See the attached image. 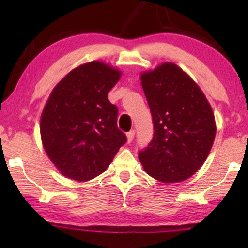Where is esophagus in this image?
Instances as JSON below:
<instances>
[{"instance_id":"34e87169","label":"esophagus","mask_w":248,"mask_h":248,"mask_svg":"<svg viewBox=\"0 0 248 248\" xmlns=\"http://www.w3.org/2000/svg\"><path fill=\"white\" fill-rule=\"evenodd\" d=\"M134 133H136V131H134V130H131V131H129V132L127 133V139H128V143H131V142L133 141Z\"/></svg>"}]
</instances>
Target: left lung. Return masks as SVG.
I'll return each mask as SVG.
<instances>
[{
  "label": "left lung",
  "instance_id": "1",
  "mask_svg": "<svg viewBox=\"0 0 248 248\" xmlns=\"http://www.w3.org/2000/svg\"><path fill=\"white\" fill-rule=\"evenodd\" d=\"M141 84L154 127L152 141L139 152L141 164L158 182H183L202 166L212 148V108L189 75L170 62L142 73Z\"/></svg>",
  "mask_w": 248,
  "mask_h": 248
}]
</instances>
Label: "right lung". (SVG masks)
Wrapping results in <instances>:
<instances>
[{"mask_svg":"<svg viewBox=\"0 0 248 248\" xmlns=\"http://www.w3.org/2000/svg\"><path fill=\"white\" fill-rule=\"evenodd\" d=\"M120 71L92 61L54 87L40 119L46 153L62 175L87 182L106 170L127 137L117 125L118 108L107 94Z\"/></svg>","mask_w":248,"mask_h":248,"instance_id":"obj_1","label":"right lung"}]
</instances>
